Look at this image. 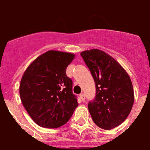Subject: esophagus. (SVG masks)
<instances>
[{"mask_svg": "<svg viewBox=\"0 0 150 150\" xmlns=\"http://www.w3.org/2000/svg\"><path fill=\"white\" fill-rule=\"evenodd\" d=\"M80 98H81V100H83V101H84L85 100V96L83 94H80Z\"/></svg>", "mask_w": 150, "mask_h": 150, "instance_id": "1", "label": "esophagus"}]
</instances>
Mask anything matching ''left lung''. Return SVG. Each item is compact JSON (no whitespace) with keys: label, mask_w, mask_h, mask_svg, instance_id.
<instances>
[{"label":"left lung","mask_w":150,"mask_h":150,"mask_svg":"<svg viewBox=\"0 0 150 150\" xmlns=\"http://www.w3.org/2000/svg\"><path fill=\"white\" fill-rule=\"evenodd\" d=\"M81 55L95 82L96 96L88 104L92 119L100 129H114L126 119L133 105L131 79L124 68L104 51L93 49Z\"/></svg>","instance_id":"obj_1"}]
</instances>
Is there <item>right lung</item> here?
Listing matches in <instances>:
<instances>
[{
  "label": "right lung",
  "mask_w": 150,
  "mask_h": 150,
  "mask_svg": "<svg viewBox=\"0 0 150 150\" xmlns=\"http://www.w3.org/2000/svg\"><path fill=\"white\" fill-rule=\"evenodd\" d=\"M75 55L50 50L37 57L21 77L22 105L39 126L54 129L67 122L78 106L66 69Z\"/></svg>",
  "instance_id": "add662e5"
}]
</instances>
